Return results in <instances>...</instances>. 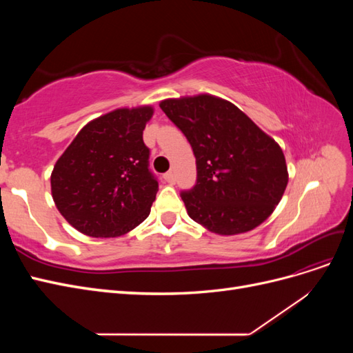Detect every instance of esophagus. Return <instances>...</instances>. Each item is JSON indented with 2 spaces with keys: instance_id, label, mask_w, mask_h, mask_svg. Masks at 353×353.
I'll list each match as a JSON object with an SVG mask.
<instances>
[{
  "instance_id": "esophagus-1",
  "label": "esophagus",
  "mask_w": 353,
  "mask_h": 353,
  "mask_svg": "<svg viewBox=\"0 0 353 353\" xmlns=\"http://www.w3.org/2000/svg\"><path fill=\"white\" fill-rule=\"evenodd\" d=\"M163 178H165V181H166L168 184H175V175H174V172H166L163 175Z\"/></svg>"
}]
</instances>
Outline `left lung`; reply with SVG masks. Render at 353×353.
Returning <instances> with one entry per match:
<instances>
[{
	"instance_id": "8db88e82",
	"label": "left lung",
	"mask_w": 353,
	"mask_h": 353,
	"mask_svg": "<svg viewBox=\"0 0 353 353\" xmlns=\"http://www.w3.org/2000/svg\"><path fill=\"white\" fill-rule=\"evenodd\" d=\"M160 109L196 156V185L181 191L191 219L234 236L271 215L288 174L283 150L270 135L232 103L208 94L165 100Z\"/></svg>"
}]
</instances>
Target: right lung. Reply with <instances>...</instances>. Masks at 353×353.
<instances>
[{
	"label": "right lung",
	"instance_id": "add662e5",
	"mask_svg": "<svg viewBox=\"0 0 353 353\" xmlns=\"http://www.w3.org/2000/svg\"><path fill=\"white\" fill-rule=\"evenodd\" d=\"M150 105L117 109L85 125L51 174L56 206L90 237H117L150 215L159 183L143 141Z\"/></svg>",
	"mask_w": 353,
	"mask_h": 353
}]
</instances>
